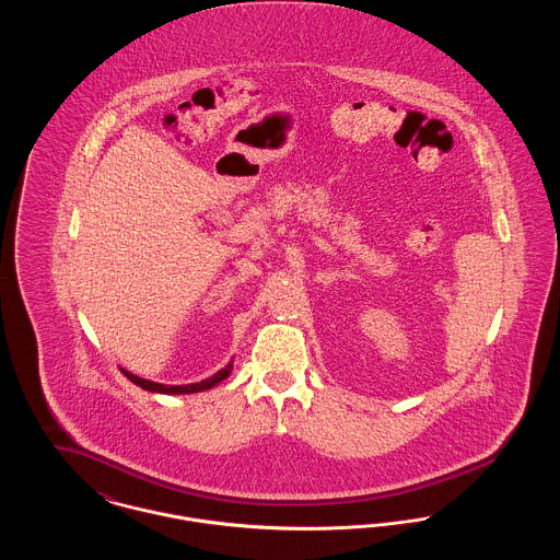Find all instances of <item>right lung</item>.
<instances>
[{
  "mask_svg": "<svg viewBox=\"0 0 560 560\" xmlns=\"http://www.w3.org/2000/svg\"><path fill=\"white\" fill-rule=\"evenodd\" d=\"M121 373L133 382L136 386L149 390V393H160V395H192V393H201V390H210L215 384H220L222 380H226L231 372H233V359L229 361V365H224L220 372L213 373L210 377L201 380V382H192V384H160V382H153V380H147V377H140V375H133L132 372L119 368Z\"/></svg>",
  "mask_w": 560,
  "mask_h": 560,
  "instance_id": "1",
  "label": "right lung"
}]
</instances>
